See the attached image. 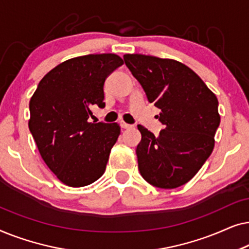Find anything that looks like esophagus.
Segmentation results:
<instances>
[{"label": "esophagus", "instance_id": "obj_1", "mask_svg": "<svg viewBox=\"0 0 249 249\" xmlns=\"http://www.w3.org/2000/svg\"><path fill=\"white\" fill-rule=\"evenodd\" d=\"M120 127H121L122 129H129V128H131L132 125L125 124V122H124V121H121V122H120Z\"/></svg>", "mask_w": 249, "mask_h": 249}]
</instances>
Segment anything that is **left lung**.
<instances>
[{"label": "left lung", "mask_w": 249, "mask_h": 249, "mask_svg": "<svg viewBox=\"0 0 249 249\" xmlns=\"http://www.w3.org/2000/svg\"><path fill=\"white\" fill-rule=\"evenodd\" d=\"M125 66L142 85L149 103L159 107L164 125L156 137L138 124V169L152 186L172 189L198 172L214 147L220 124L219 102L185 64L142 54H125Z\"/></svg>", "instance_id": "1"}]
</instances>
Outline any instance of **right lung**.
<instances>
[{
	"mask_svg": "<svg viewBox=\"0 0 249 249\" xmlns=\"http://www.w3.org/2000/svg\"><path fill=\"white\" fill-rule=\"evenodd\" d=\"M124 61L115 54H88L64 61L45 74L29 102V130L57 179L84 187L103 176L118 124H90V107L103 108L105 79Z\"/></svg>",
	"mask_w": 249,
	"mask_h": 249,
	"instance_id": "add662e5",
	"label": "right lung"
}]
</instances>
